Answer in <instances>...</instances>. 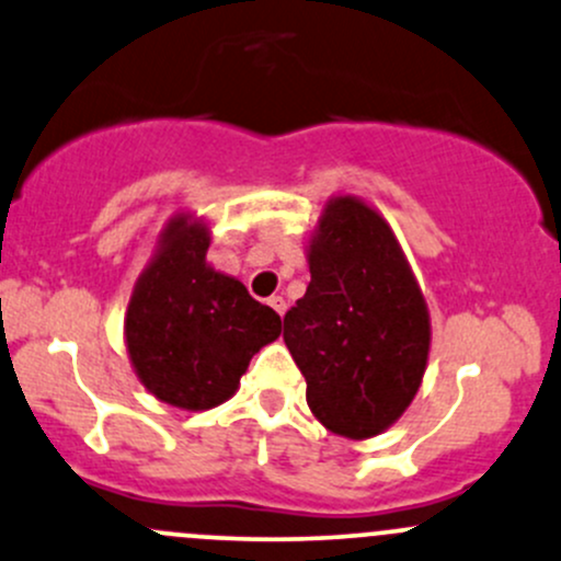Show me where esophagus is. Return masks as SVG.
<instances>
[{"label": "esophagus", "instance_id": "obj_1", "mask_svg": "<svg viewBox=\"0 0 561 561\" xmlns=\"http://www.w3.org/2000/svg\"><path fill=\"white\" fill-rule=\"evenodd\" d=\"M268 306H272L274 311L279 313V317H285V311H287V300L282 298V295H272V298H268Z\"/></svg>", "mask_w": 561, "mask_h": 561}]
</instances>
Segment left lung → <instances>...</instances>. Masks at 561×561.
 <instances>
[{
	"instance_id": "8db88e82",
	"label": "left lung",
	"mask_w": 561,
	"mask_h": 561,
	"mask_svg": "<svg viewBox=\"0 0 561 561\" xmlns=\"http://www.w3.org/2000/svg\"><path fill=\"white\" fill-rule=\"evenodd\" d=\"M311 285L285 317L311 414L369 440L403 416L430 358V311L388 218L334 195L306 242Z\"/></svg>"
}]
</instances>
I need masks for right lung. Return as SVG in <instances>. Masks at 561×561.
Here are the masks:
<instances>
[{
    "mask_svg": "<svg viewBox=\"0 0 561 561\" xmlns=\"http://www.w3.org/2000/svg\"><path fill=\"white\" fill-rule=\"evenodd\" d=\"M203 216H171L128 298L124 337L134 375L158 401L208 411L240 390L250 358L282 334L274 308L208 259Z\"/></svg>",
    "mask_w": 561,
    "mask_h": 561,
    "instance_id": "right-lung-1",
    "label": "right lung"
}]
</instances>
